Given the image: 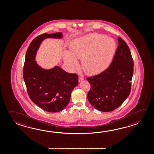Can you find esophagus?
I'll return each instance as SVG.
<instances>
[{
    "mask_svg": "<svg viewBox=\"0 0 154 154\" xmlns=\"http://www.w3.org/2000/svg\"><path fill=\"white\" fill-rule=\"evenodd\" d=\"M79 82H80L83 81L84 80V78L82 77H79Z\"/></svg>",
    "mask_w": 154,
    "mask_h": 154,
    "instance_id": "34e87169",
    "label": "esophagus"
}]
</instances>
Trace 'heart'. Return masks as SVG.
<instances>
[{"label":"heart","mask_w":154,"mask_h":154,"mask_svg":"<svg viewBox=\"0 0 154 154\" xmlns=\"http://www.w3.org/2000/svg\"><path fill=\"white\" fill-rule=\"evenodd\" d=\"M70 52L64 53V61L71 70L79 66L77 59H81L84 72L94 75L103 71L110 64L116 52V43L112 38L92 33L73 41Z\"/></svg>","instance_id":"1"}]
</instances>
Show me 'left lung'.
<instances>
[{
  "instance_id": "1",
  "label": "left lung",
  "mask_w": 154,
  "mask_h": 154,
  "mask_svg": "<svg viewBox=\"0 0 154 154\" xmlns=\"http://www.w3.org/2000/svg\"><path fill=\"white\" fill-rule=\"evenodd\" d=\"M118 40V47L110 66L98 75L87 79L91 84L88 100L101 112L116 109L130 94L134 61L128 45L120 37Z\"/></svg>"
}]
</instances>
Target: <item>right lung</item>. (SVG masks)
<instances>
[{
    "instance_id": "right-lung-1",
    "label": "right lung",
    "mask_w": 154,
    "mask_h": 154,
    "mask_svg": "<svg viewBox=\"0 0 154 154\" xmlns=\"http://www.w3.org/2000/svg\"><path fill=\"white\" fill-rule=\"evenodd\" d=\"M61 32L44 33L35 38L26 51L23 79L29 97L35 105L48 112H58L69 104L73 89L79 84V77L58 66L45 69L35 60L42 41L48 38L60 39Z\"/></svg>"
}]
</instances>
